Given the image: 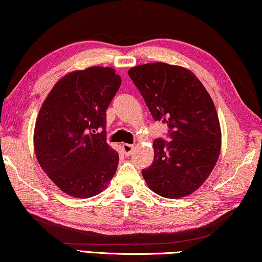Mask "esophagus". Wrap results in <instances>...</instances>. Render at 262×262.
<instances>
[{
    "mask_svg": "<svg viewBox=\"0 0 262 262\" xmlns=\"http://www.w3.org/2000/svg\"><path fill=\"white\" fill-rule=\"evenodd\" d=\"M133 150H134V146H133V144H128V143H123L122 144V152H123V155L129 156L130 154L133 152Z\"/></svg>",
    "mask_w": 262,
    "mask_h": 262,
    "instance_id": "34e87169",
    "label": "esophagus"
}]
</instances>
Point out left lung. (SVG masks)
<instances>
[{"label": "left lung", "mask_w": 262, "mask_h": 262, "mask_svg": "<svg viewBox=\"0 0 262 262\" xmlns=\"http://www.w3.org/2000/svg\"><path fill=\"white\" fill-rule=\"evenodd\" d=\"M152 118L170 128V142L154 141V161L142 170L149 189L162 197H186L212 172L222 148V130L214 103L204 85L178 65L149 63L130 68Z\"/></svg>", "instance_id": "1"}]
</instances>
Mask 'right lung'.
Segmentation results:
<instances>
[{"label":"right lung","mask_w":262,"mask_h":262,"mask_svg":"<svg viewBox=\"0 0 262 262\" xmlns=\"http://www.w3.org/2000/svg\"><path fill=\"white\" fill-rule=\"evenodd\" d=\"M120 85L113 68L76 70L41 103L34 130L37 161L69 196L93 197L115 175L119 155L106 142V110Z\"/></svg>","instance_id":"add662e5"}]
</instances>
